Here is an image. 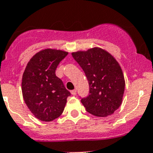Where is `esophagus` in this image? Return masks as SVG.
<instances>
[{"label": "esophagus", "instance_id": "1", "mask_svg": "<svg viewBox=\"0 0 153 153\" xmlns=\"http://www.w3.org/2000/svg\"><path fill=\"white\" fill-rule=\"evenodd\" d=\"M71 95H73V96H75V95L77 94L76 90H75V89H74V90H71Z\"/></svg>", "mask_w": 153, "mask_h": 153}]
</instances>
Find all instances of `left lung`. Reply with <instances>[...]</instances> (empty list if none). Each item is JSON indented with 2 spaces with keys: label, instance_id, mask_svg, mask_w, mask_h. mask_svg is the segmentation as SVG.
<instances>
[{
  "label": "left lung",
  "instance_id": "8db88e82",
  "mask_svg": "<svg viewBox=\"0 0 153 153\" xmlns=\"http://www.w3.org/2000/svg\"><path fill=\"white\" fill-rule=\"evenodd\" d=\"M71 54L89 82V96L81 100L85 110L98 117L113 114L123 102L125 89L120 64L111 54L99 47Z\"/></svg>",
  "mask_w": 153,
  "mask_h": 153
}]
</instances>
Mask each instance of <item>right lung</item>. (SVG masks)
I'll use <instances>...</instances> for the list:
<instances>
[{
  "mask_svg": "<svg viewBox=\"0 0 153 153\" xmlns=\"http://www.w3.org/2000/svg\"><path fill=\"white\" fill-rule=\"evenodd\" d=\"M68 52L45 48L27 63L22 78L23 97L30 111L41 121L50 122L60 116L70 92L56 75L59 62Z\"/></svg>",
  "mask_w": 153,
  "mask_h": 153,
  "instance_id": "add662e5",
  "label": "right lung"
}]
</instances>
